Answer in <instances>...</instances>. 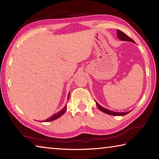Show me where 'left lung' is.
Masks as SVG:
<instances>
[{"mask_svg":"<svg viewBox=\"0 0 159 159\" xmlns=\"http://www.w3.org/2000/svg\"><path fill=\"white\" fill-rule=\"evenodd\" d=\"M117 35H118V37L122 41H131V42H134V41L131 39L129 36H127L126 34H125L123 32H122L119 30H117ZM96 105L98 107V109L101 110L102 111H103L104 113H106L107 114L111 115V116H125L129 112H121V113H118V112H115V111H112L108 110L105 108H104L102 107H101L100 104H99L98 102H96Z\"/></svg>","mask_w":159,"mask_h":159,"instance_id":"obj_1","label":"left lung"}]
</instances>
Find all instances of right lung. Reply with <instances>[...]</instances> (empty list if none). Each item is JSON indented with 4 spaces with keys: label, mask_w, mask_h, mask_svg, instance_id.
Segmentation results:
<instances>
[{
    "label": "right lung",
    "mask_w": 159,
    "mask_h": 159,
    "mask_svg": "<svg viewBox=\"0 0 159 159\" xmlns=\"http://www.w3.org/2000/svg\"><path fill=\"white\" fill-rule=\"evenodd\" d=\"M69 94H70V92H69V93H68V98H69ZM66 109H67V107L65 106V107H64V108H63V109L60 111H59L58 113H55V114H54L53 116H52L51 117H50V118H49L48 119H47L46 120V122L52 121V120H54L57 119L58 118H59V117L61 116L63 114H64L66 111Z\"/></svg>",
    "instance_id": "right-lung-1"
}]
</instances>
